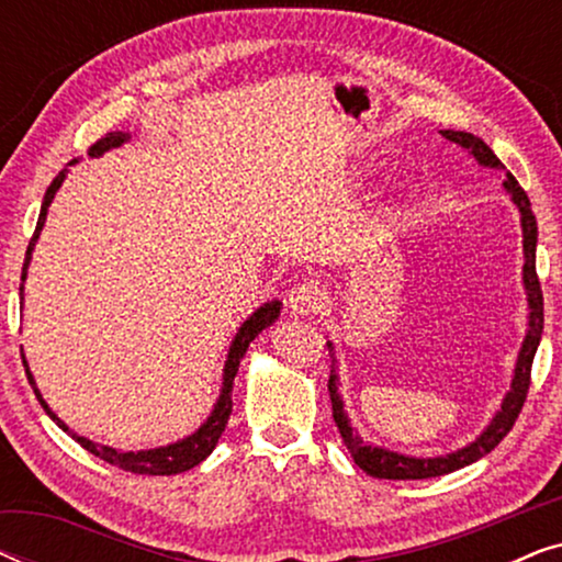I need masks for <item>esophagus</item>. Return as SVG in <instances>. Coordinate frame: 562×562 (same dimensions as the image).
Here are the masks:
<instances>
[{"instance_id": "1", "label": "esophagus", "mask_w": 562, "mask_h": 562, "mask_svg": "<svg viewBox=\"0 0 562 562\" xmlns=\"http://www.w3.org/2000/svg\"><path fill=\"white\" fill-rule=\"evenodd\" d=\"M327 302L325 289L319 281H302L289 291L286 296V310L294 317H306V314H317Z\"/></svg>"}]
</instances>
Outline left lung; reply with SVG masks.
I'll return each mask as SVG.
<instances>
[{"instance_id":"8db88e82","label":"left lung","mask_w":562,"mask_h":562,"mask_svg":"<svg viewBox=\"0 0 562 562\" xmlns=\"http://www.w3.org/2000/svg\"><path fill=\"white\" fill-rule=\"evenodd\" d=\"M445 140L460 145V148L468 150L475 164L483 168H496V171H504V164L494 156V150L488 148L481 137L471 133H463V130H440ZM504 191L509 194L512 204L519 210V222H521V248H525V266H521V283H525L527 294V333L525 340H521L517 366H514L512 373V386L506 391L502 406L491 417V422L483 427V432L475 437L473 442L463 445V448L445 452V456H432V458H417V456H404V452L389 450L383 445H373L363 440L358 435V429H352L348 412H345V402L340 396V375H337V358H335V342L327 340L329 358H333V371H329V398H333V417L335 425L340 429L342 442L348 445L352 460L360 471H366L373 479H389V481H419V479H435V475H445L452 471H460V468L475 463L486 452L496 448L498 442L504 440L506 432L514 427V419L519 417L521 406H525L527 391H529V371H532V360L537 352V345L542 340V289L540 281H537V220L532 214V204H529V196L525 189L519 187V181L514 179L512 173H506Z\"/></svg>"}]
</instances>
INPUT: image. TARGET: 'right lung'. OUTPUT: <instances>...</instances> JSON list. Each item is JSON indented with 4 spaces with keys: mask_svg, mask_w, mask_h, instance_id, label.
<instances>
[{
    "mask_svg": "<svg viewBox=\"0 0 562 562\" xmlns=\"http://www.w3.org/2000/svg\"><path fill=\"white\" fill-rule=\"evenodd\" d=\"M130 140V133H110L102 140H97L94 145L89 148V158H102L106 150H114L120 148V145H125ZM79 164V160H71L64 171H60L53 183L45 191L43 196V206H41V217H37V225H35V235L33 240L27 245V252H25V266H22V283H20V299L22 304H25V281H27V268H30V260H33V250H35V243L37 237H41L43 227H45V217H48V206L53 204V196H56V191L60 189V183L66 181L68 176V168ZM283 310V304L279 299H271V302L260 304L256 312L250 314L248 319L243 322L240 327H237V333L233 337V342H229V350H227V358H225V368H222V386H220V396L217 402H214L210 417H206L202 425H199L194 432L181 437V440L176 442H168V445H158V448H150V450H117V448H110V445H102V442H94L89 440V437H83L79 432H74L71 427L66 425L64 419L58 417L56 412L50 409L48 402H45L41 389H37V383L33 379V371H30L27 360H25V352H22V363H25V373H27V381L30 386H33L37 402L45 409V414L56 422V425L64 429L66 435H71L76 442L81 445L83 450H89L91 456L106 460L110 465H117L122 471H130V473H143V475H176V473H183V471H191V468L202 463L206 460V456H212V450L217 448L222 432H225L227 427V419H229V412H233V386H235V375H237V368H240V360L245 352H248L250 342L256 340V337L263 333L266 327H271L276 319H279V314Z\"/></svg>",
    "mask_w": 562,
    "mask_h": 562,
    "instance_id": "add662e5",
    "label": "right lung"
}]
</instances>
